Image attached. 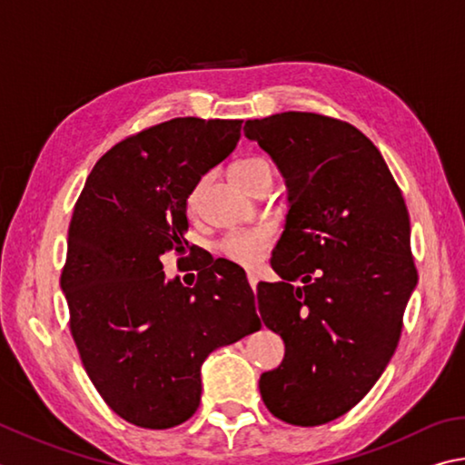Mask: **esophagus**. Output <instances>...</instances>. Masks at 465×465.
I'll list each match as a JSON object with an SVG mask.
<instances>
[{
    "label": "esophagus",
    "instance_id": "esophagus-1",
    "mask_svg": "<svg viewBox=\"0 0 465 465\" xmlns=\"http://www.w3.org/2000/svg\"><path fill=\"white\" fill-rule=\"evenodd\" d=\"M248 282L252 286V291L256 292V286H258V274L256 272H248Z\"/></svg>",
    "mask_w": 465,
    "mask_h": 465
}]
</instances>
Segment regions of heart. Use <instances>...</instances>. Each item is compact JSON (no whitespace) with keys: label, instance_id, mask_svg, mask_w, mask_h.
Segmentation results:
<instances>
[{"label":"heart","instance_id":"heart-1","mask_svg":"<svg viewBox=\"0 0 465 465\" xmlns=\"http://www.w3.org/2000/svg\"><path fill=\"white\" fill-rule=\"evenodd\" d=\"M232 173L235 176V181L243 184L248 191L254 189L262 181H272V166H270L264 158L258 156L238 160V163L232 166ZM203 191L205 179H199L189 191L187 207L191 213H195L199 209ZM270 242H272V230H270V227H254V230L233 232L230 235H225L222 243H219V250H222V254L227 260L235 262V264L252 268L258 264L262 256H264Z\"/></svg>","mask_w":465,"mask_h":465}]
</instances>
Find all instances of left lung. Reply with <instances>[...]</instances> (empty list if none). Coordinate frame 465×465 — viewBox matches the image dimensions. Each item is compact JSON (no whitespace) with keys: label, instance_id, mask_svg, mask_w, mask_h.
Wrapping results in <instances>:
<instances>
[{"label":"left lung","instance_id":"8db88e82","mask_svg":"<svg viewBox=\"0 0 465 465\" xmlns=\"http://www.w3.org/2000/svg\"><path fill=\"white\" fill-rule=\"evenodd\" d=\"M243 134L289 187L270 260L282 281L258 284L260 317L286 351L260 376V394L284 423L323 425L364 399L399 345L417 286L407 203L380 150L348 122L284 112Z\"/></svg>","mask_w":465,"mask_h":465}]
</instances>
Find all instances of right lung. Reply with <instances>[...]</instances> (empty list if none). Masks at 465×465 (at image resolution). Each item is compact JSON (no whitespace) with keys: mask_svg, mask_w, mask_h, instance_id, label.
Listing matches in <instances>:
<instances>
[{"mask_svg":"<svg viewBox=\"0 0 465 465\" xmlns=\"http://www.w3.org/2000/svg\"><path fill=\"white\" fill-rule=\"evenodd\" d=\"M240 130L242 120L174 117L134 134L97 160L74 205L61 274L71 335L101 399L132 425L191 419L205 358L260 329L238 264L207 252L189 289L160 260L193 258L187 195Z\"/></svg>","mask_w":465,"mask_h":465,"instance_id":"add662e5","label":"right lung"}]
</instances>
